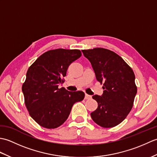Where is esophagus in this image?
Here are the masks:
<instances>
[{"mask_svg": "<svg viewBox=\"0 0 157 157\" xmlns=\"http://www.w3.org/2000/svg\"><path fill=\"white\" fill-rule=\"evenodd\" d=\"M92 98V96L90 95H88L87 94H86L85 95V99L86 100H88V99H90Z\"/></svg>", "mask_w": 157, "mask_h": 157, "instance_id": "obj_1", "label": "esophagus"}]
</instances>
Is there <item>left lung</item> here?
<instances>
[{
	"label": "left lung",
	"mask_w": 157,
	"mask_h": 157,
	"mask_svg": "<svg viewBox=\"0 0 157 157\" xmlns=\"http://www.w3.org/2000/svg\"><path fill=\"white\" fill-rule=\"evenodd\" d=\"M82 51L90 62L96 79L103 83L102 94L92 96L98 108L90 113L91 117L102 128L117 125L134 104L137 93L134 73L121 56L110 50L96 48Z\"/></svg>",
	"instance_id": "left-lung-1"
}]
</instances>
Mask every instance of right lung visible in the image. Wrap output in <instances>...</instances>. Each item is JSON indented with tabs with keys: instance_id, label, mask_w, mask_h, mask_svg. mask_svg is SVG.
<instances>
[{
	"instance_id": "right-lung-1",
	"label": "right lung",
	"mask_w": 157,
	"mask_h": 157,
	"mask_svg": "<svg viewBox=\"0 0 157 157\" xmlns=\"http://www.w3.org/2000/svg\"><path fill=\"white\" fill-rule=\"evenodd\" d=\"M82 55L79 50L59 48L44 52L29 67L22 92L29 115L43 128H56L64 123L73 105L84 98L82 91L59 88L69 65Z\"/></svg>"
}]
</instances>
